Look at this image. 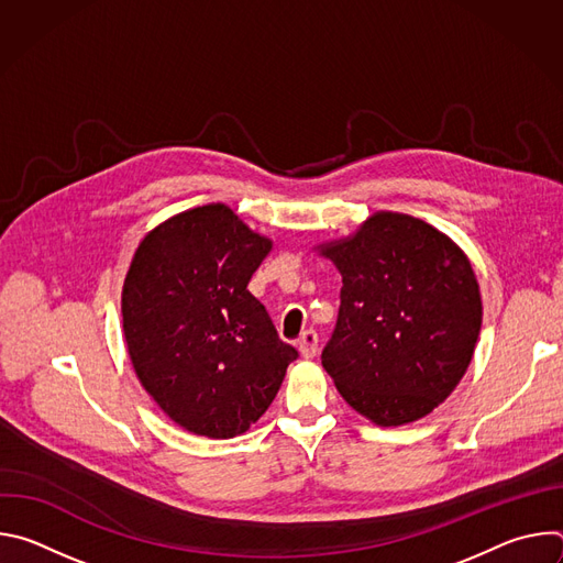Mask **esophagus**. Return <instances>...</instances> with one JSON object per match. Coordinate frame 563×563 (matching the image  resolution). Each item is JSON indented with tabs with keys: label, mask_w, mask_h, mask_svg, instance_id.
Instances as JSON below:
<instances>
[{
	"label": "esophagus",
	"mask_w": 563,
	"mask_h": 563,
	"mask_svg": "<svg viewBox=\"0 0 563 563\" xmlns=\"http://www.w3.org/2000/svg\"><path fill=\"white\" fill-rule=\"evenodd\" d=\"M298 350L305 358H313L316 352H318V334L313 330L302 332L300 339H298Z\"/></svg>",
	"instance_id": "1"
}]
</instances>
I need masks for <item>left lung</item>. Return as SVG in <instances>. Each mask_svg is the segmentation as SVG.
Segmentation results:
<instances>
[{
  "label": "left lung",
  "mask_w": 563,
  "mask_h": 563,
  "mask_svg": "<svg viewBox=\"0 0 563 563\" xmlns=\"http://www.w3.org/2000/svg\"><path fill=\"white\" fill-rule=\"evenodd\" d=\"M318 250L343 276L325 372L376 426L423 419L463 378L481 332L470 261L432 224L391 211Z\"/></svg>",
  "instance_id": "8db88e82"
}]
</instances>
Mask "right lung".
I'll return each mask as SVG.
<instances>
[{"mask_svg": "<svg viewBox=\"0 0 563 563\" xmlns=\"http://www.w3.org/2000/svg\"><path fill=\"white\" fill-rule=\"evenodd\" d=\"M269 252V238L216 202L148 231L126 272L133 369L163 412L198 437L247 432L298 358L247 289Z\"/></svg>", "mask_w": 563, "mask_h": 563, "instance_id": "obj_1", "label": "right lung"}]
</instances>
